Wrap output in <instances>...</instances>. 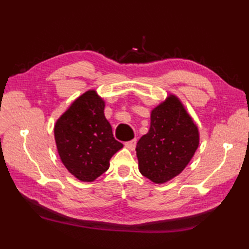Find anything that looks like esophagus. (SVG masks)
I'll use <instances>...</instances> for the list:
<instances>
[{"instance_id":"34e87169","label":"esophagus","mask_w":249,"mask_h":249,"mask_svg":"<svg viewBox=\"0 0 249 249\" xmlns=\"http://www.w3.org/2000/svg\"><path fill=\"white\" fill-rule=\"evenodd\" d=\"M136 144H137V139H133V140H130V141L125 142V145L127 146L129 150H134L135 147H136Z\"/></svg>"}]
</instances>
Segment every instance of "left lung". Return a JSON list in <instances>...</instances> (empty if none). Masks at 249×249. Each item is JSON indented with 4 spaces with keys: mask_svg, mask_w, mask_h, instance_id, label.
Wrapping results in <instances>:
<instances>
[{
    "mask_svg": "<svg viewBox=\"0 0 249 249\" xmlns=\"http://www.w3.org/2000/svg\"><path fill=\"white\" fill-rule=\"evenodd\" d=\"M198 145L197 125L178 98L170 95L152 110L149 133L137 143L139 170L156 184L170 181L188 165Z\"/></svg>",
    "mask_w": 249,
    "mask_h": 249,
    "instance_id": "obj_1",
    "label": "left lung"
}]
</instances>
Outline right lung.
Returning <instances> with one entry per match:
<instances>
[{"label":"right lung","mask_w":249,"mask_h":249,"mask_svg":"<svg viewBox=\"0 0 249 249\" xmlns=\"http://www.w3.org/2000/svg\"><path fill=\"white\" fill-rule=\"evenodd\" d=\"M105 102L88 91L71 104L54 126L62 162L73 177L93 182L108 170L109 160L123 144L114 139L104 114Z\"/></svg>","instance_id":"add662e5"}]
</instances>
